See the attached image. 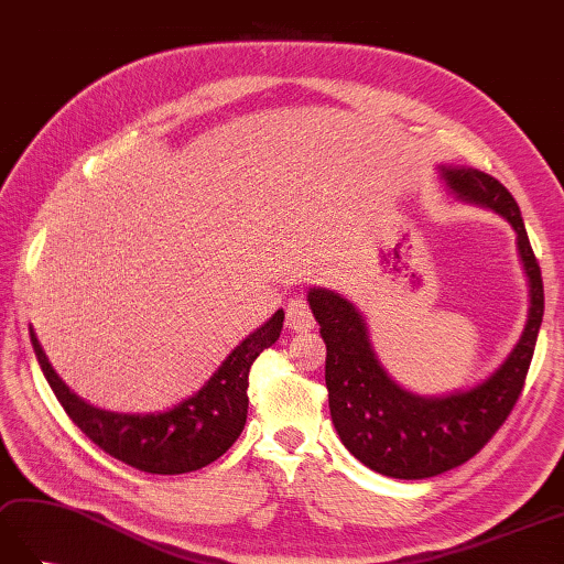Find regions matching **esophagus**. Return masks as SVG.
<instances>
[{"label": "esophagus", "instance_id": "obj_1", "mask_svg": "<svg viewBox=\"0 0 564 564\" xmlns=\"http://www.w3.org/2000/svg\"><path fill=\"white\" fill-rule=\"evenodd\" d=\"M285 326L288 332H307L314 326L312 310L303 297H291L285 305Z\"/></svg>", "mask_w": 564, "mask_h": 564}]
</instances>
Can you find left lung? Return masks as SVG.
I'll list each match as a JSON object with an SVG mask.
<instances>
[{
	"label": "left lung",
	"mask_w": 564,
	"mask_h": 564,
	"mask_svg": "<svg viewBox=\"0 0 564 564\" xmlns=\"http://www.w3.org/2000/svg\"><path fill=\"white\" fill-rule=\"evenodd\" d=\"M454 199L505 218L517 232L529 283V317L509 356L474 387L423 397L403 389L379 362L368 322L341 293L310 288L307 303L326 344V389L344 447L377 474L401 480L440 476L482 449L512 413L543 322V279L514 196L466 165H440Z\"/></svg>",
	"instance_id": "1"
}]
</instances>
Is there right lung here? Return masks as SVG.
<instances>
[{
  "label": "right lung",
  "mask_w": 564,
  "mask_h": 564,
  "mask_svg": "<svg viewBox=\"0 0 564 564\" xmlns=\"http://www.w3.org/2000/svg\"><path fill=\"white\" fill-rule=\"evenodd\" d=\"M281 329L283 310H276L228 352L199 391L159 413H115L84 401L52 368L33 326L31 344L62 409L90 442L143 474L177 476L216 462L240 437L250 403V368L261 350L279 341Z\"/></svg>",
  "instance_id": "1"
}]
</instances>
